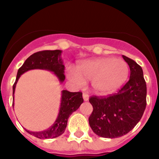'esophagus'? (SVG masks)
Returning a JSON list of instances; mask_svg holds the SVG:
<instances>
[{"instance_id": "1", "label": "esophagus", "mask_w": 159, "mask_h": 159, "mask_svg": "<svg viewBox=\"0 0 159 159\" xmlns=\"http://www.w3.org/2000/svg\"><path fill=\"white\" fill-rule=\"evenodd\" d=\"M83 99H84V102H87V101H89V94H86V93H83Z\"/></svg>"}]
</instances>
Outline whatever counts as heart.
Listing matches in <instances>:
<instances>
[{
    "label": "heart",
    "mask_w": 159,
    "mask_h": 159,
    "mask_svg": "<svg viewBox=\"0 0 159 159\" xmlns=\"http://www.w3.org/2000/svg\"><path fill=\"white\" fill-rule=\"evenodd\" d=\"M129 68L125 61L113 57H98L78 65L76 70L67 72L68 80L75 86L91 81V87L100 94L115 92L124 84L129 77Z\"/></svg>",
    "instance_id": "obj_1"
}]
</instances>
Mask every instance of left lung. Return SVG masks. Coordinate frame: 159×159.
Returning <instances> with one entry per match:
<instances>
[{
    "mask_svg": "<svg viewBox=\"0 0 159 159\" xmlns=\"http://www.w3.org/2000/svg\"><path fill=\"white\" fill-rule=\"evenodd\" d=\"M130 68L129 81L117 94L106 98L91 97L93 111L89 125L97 135L115 139L134 129L146 107V83L143 70L134 61L122 55Z\"/></svg>",
    "mask_w": 159,
    "mask_h": 159,
    "instance_id": "obj_1",
    "label": "left lung"
}]
</instances>
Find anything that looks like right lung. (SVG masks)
Segmentation results:
<instances>
[{
    "mask_svg": "<svg viewBox=\"0 0 159 159\" xmlns=\"http://www.w3.org/2000/svg\"><path fill=\"white\" fill-rule=\"evenodd\" d=\"M61 53L62 51L61 50L38 51L27 58L23 65L18 69L16 81L13 85V101L14 102V91L18 79L20 75L28 70L33 69L49 70L53 72V74L57 77L61 84L63 83L65 76V65H63V60L61 57ZM83 102L84 100L81 92H70L67 90H63L61 91L59 113L54 124L48 129L41 131H31L25 129L30 134L41 139H54L58 137L65 132L70 115L78 110ZM14 105L13 102V106Z\"/></svg>",
    "mask_w": 159,
    "mask_h": 159,
    "instance_id": "right-lung-1",
    "label": "right lung"
}]
</instances>
